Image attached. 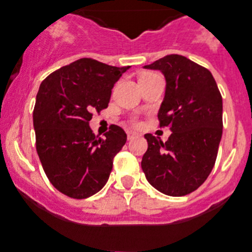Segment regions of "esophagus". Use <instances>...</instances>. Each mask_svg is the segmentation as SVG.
Returning a JSON list of instances; mask_svg holds the SVG:
<instances>
[{"label":"esophagus","mask_w":252,"mask_h":252,"mask_svg":"<svg viewBox=\"0 0 252 252\" xmlns=\"http://www.w3.org/2000/svg\"><path fill=\"white\" fill-rule=\"evenodd\" d=\"M126 136H128V139H134V138H137V137L139 136L138 133H136V132H128L126 133Z\"/></svg>","instance_id":"1"}]
</instances>
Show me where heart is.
Returning <instances> with one entry per match:
<instances>
[{"mask_svg":"<svg viewBox=\"0 0 252 252\" xmlns=\"http://www.w3.org/2000/svg\"><path fill=\"white\" fill-rule=\"evenodd\" d=\"M143 75H147V74H143Z\"/></svg>","mask_w":252,"mask_h":252,"instance_id":"heart-1","label":"heart"}]
</instances>
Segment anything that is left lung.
Segmentation results:
<instances>
[{
	"label": "left lung",
	"mask_w": 252,
	"mask_h": 252,
	"mask_svg": "<svg viewBox=\"0 0 252 252\" xmlns=\"http://www.w3.org/2000/svg\"><path fill=\"white\" fill-rule=\"evenodd\" d=\"M145 69L165 78L158 109L160 126L172 134L166 142L145 134L149 147L142 170L150 185L168 196L197 189L214 168L223 132V100L213 74L181 55H168Z\"/></svg>",
	"instance_id": "left-lung-1"
}]
</instances>
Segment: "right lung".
Masks as SVG:
<instances>
[{
  "label": "right lung",
  "mask_w": 252,
  "mask_h": 252,
  "mask_svg": "<svg viewBox=\"0 0 252 252\" xmlns=\"http://www.w3.org/2000/svg\"><path fill=\"white\" fill-rule=\"evenodd\" d=\"M129 66L79 59L50 74L38 90L33 111L37 154L47 178L61 193L87 198L106 185L114 156L126 142L111 126L105 138L90 126L92 111L109 105L111 90Z\"/></svg>",
  "instance_id": "obj_1"
}]
</instances>
